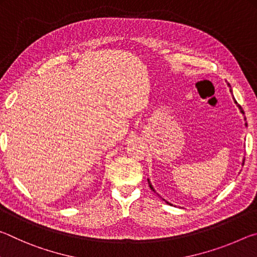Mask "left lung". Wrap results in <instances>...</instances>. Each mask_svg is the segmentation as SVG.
<instances>
[{
    "instance_id": "1",
    "label": "left lung",
    "mask_w": 257,
    "mask_h": 257,
    "mask_svg": "<svg viewBox=\"0 0 257 257\" xmlns=\"http://www.w3.org/2000/svg\"><path fill=\"white\" fill-rule=\"evenodd\" d=\"M228 85H229V84H228ZM229 86H230V85H229ZM230 92H231V89H230ZM231 93H232V92H231ZM233 101H234V103H236V104H237V106H238L239 108H240V112L242 113V114H245V113H243V110H242V108H241V106H240V105H239V104L237 103V101H236V99H234V98H233ZM246 125H247V123H246ZM243 161H245V160H243ZM150 187H151V189H153V187H152V185H151V184H150ZM153 190H154V189H153ZM167 203H168V202H167ZM168 204H170V203H168Z\"/></svg>"
}]
</instances>
